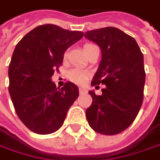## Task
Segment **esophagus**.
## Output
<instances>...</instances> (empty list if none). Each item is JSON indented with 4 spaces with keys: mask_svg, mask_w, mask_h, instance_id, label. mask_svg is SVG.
Returning <instances> with one entry per match:
<instances>
[{
    "mask_svg": "<svg viewBox=\"0 0 160 160\" xmlns=\"http://www.w3.org/2000/svg\"><path fill=\"white\" fill-rule=\"evenodd\" d=\"M80 94H84V93H86L87 92V89H83V88H80Z\"/></svg>",
    "mask_w": 160,
    "mask_h": 160,
    "instance_id": "1",
    "label": "esophagus"
}]
</instances>
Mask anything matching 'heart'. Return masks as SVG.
<instances>
[{"label":"heart","mask_w":160,"mask_h":160,"mask_svg":"<svg viewBox=\"0 0 160 160\" xmlns=\"http://www.w3.org/2000/svg\"><path fill=\"white\" fill-rule=\"evenodd\" d=\"M93 46L92 44H86L84 45V52H87V50ZM89 73L88 71L80 70V69H73L69 72V78L71 81L77 83V84H83L87 79L89 78Z\"/></svg>","instance_id":"obj_1"}]
</instances>
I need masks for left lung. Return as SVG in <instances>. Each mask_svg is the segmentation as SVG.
<instances>
[{
  "label": "left lung",
  "instance_id": "obj_1",
  "mask_svg": "<svg viewBox=\"0 0 160 160\" xmlns=\"http://www.w3.org/2000/svg\"><path fill=\"white\" fill-rule=\"evenodd\" d=\"M84 36L101 51V61L91 85L106 86L99 96L94 90L89 91L92 104L86 109L87 120L98 133L118 134L131 125L143 101V54L135 39L118 28L92 30Z\"/></svg>",
  "mask_w": 160,
  "mask_h": 160
}]
</instances>
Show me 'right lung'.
I'll return each instance as SVG.
<instances>
[{
	"mask_svg": "<svg viewBox=\"0 0 160 160\" xmlns=\"http://www.w3.org/2000/svg\"><path fill=\"white\" fill-rule=\"evenodd\" d=\"M54 24L34 28L18 42L9 65V93L19 118L37 134H51L64 122L79 96L71 81L60 89L52 80L64 52L83 37Z\"/></svg>",
	"mask_w": 160,
	"mask_h": 160,
	"instance_id": "1",
	"label": "right lung"
}]
</instances>
